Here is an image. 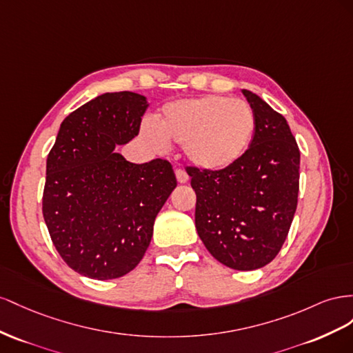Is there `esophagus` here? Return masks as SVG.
Returning <instances> with one entry per match:
<instances>
[{
  "label": "esophagus",
  "instance_id": "1",
  "mask_svg": "<svg viewBox=\"0 0 353 353\" xmlns=\"http://www.w3.org/2000/svg\"><path fill=\"white\" fill-rule=\"evenodd\" d=\"M176 179H177V182L179 183H188V180H189V176H188V173L185 170H182V168H177L176 170Z\"/></svg>",
  "mask_w": 353,
  "mask_h": 353
}]
</instances>
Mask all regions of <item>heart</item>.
Returning <instances> with one entry per match:
<instances>
[{
    "instance_id": "obj_1",
    "label": "heart",
    "mask_w": 353,
    "mask_h": 353,
    "mask_svg": "<svg viewBox=\"0 0 353 353\" xmlns=\"http://www.w3.org/2000/svg\"><path fill=\"white\" fill-rule=\"evenodd\" d=\"M155 124L142 127L150 148L165 150L168 143L185 145L190 163L208 171L238 163L256 133L253 108L244 100L214 94L167 103Z\"/></svg>"
}]
</instances>
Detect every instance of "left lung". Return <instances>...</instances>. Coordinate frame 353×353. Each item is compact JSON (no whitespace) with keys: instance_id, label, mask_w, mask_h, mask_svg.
<instances>
[{"instance_id":"obj_1","label":"left lung","mask_w":353,"mask_h":353,"mask_svg":"<svg viewBox=\"0 0 353 353\" xmlns=\"http://www.w3.org/2000/svg\"><path fill=\"white\" fill-rule=\"evenodd\" d=\"M256 133L238 163L208 171L186 167L196 194L195 226L205 248L236 270L263 268L285 243L297 208L300 150L287 119L243 90Z\"/></svg>"}]
</instances>
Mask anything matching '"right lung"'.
<instances>
[{
	"mask_svg": "<svg viewBox=\"0 0 353 353\" xmlns=\"http://www.w3.org/2000/svg\"><path fill=\"white\" fill-rule=\"evenodd\" d=\"M146 97L105 93L69 114L47 157L43 216L65 263L114 279L143 259L154 221L177 186L171 164H133L118 152L139 134Z\"/></svg>",
	"mask_w": 353,
	"mask_h": 353,
	"instance_id": "1",
	"label": "right lung"
}]
</instances>
